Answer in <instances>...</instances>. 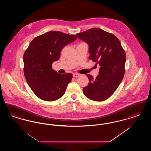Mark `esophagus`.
Here are the masks:
<instances>
[{"label": "esophagus", "instance_id": "34e87169", "mask_svg": "<svg viewBox=\"0 0 151 151\" xmlns=\"http://www.w3.org/2000/svg\"><path fill=\"white\" fill-rule=\"evenodd\" d=\"M79 76H80V75L78 73H75L73 74V78H78V77H79Z\"/></svg>", "mask_w": 151, "mask_h": 151}]
</instances>
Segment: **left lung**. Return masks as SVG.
<instances>
[{
  "instance_id": "1",
  "label": "left lung",
  "mask_w": 151,
  "mask_h": 151,
  "mask_svg": "<svg viewBox=\"0 0 151 151\" xmlns=\"http://www.w3.org/2000/svg\"><path fill=\"white\" fill-rule=\"evenodd\" d=\"M76 36L89 45V59L100 66L95 79L86 75L89 82L83 88V93L91 100H106L114 93L124 77L125 51L116 36L102 29L94 28Z\"/></svg>"
}]
</instances>
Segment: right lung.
<instances>
[{
	"mask_svg": "<svg viewBox=\"0 0 151 151\" xmlns=\"http://www.w3.org/2000/svg\"><path fill=\"white\" fill-rule=\"evenodd\" d=\"M77 37L59 31H50L35 38L24 56V74L28 84L42 100L55 101L62 97L72 73H58L52 64L59 59L62 49Z\"/></svg>",
	"mask_w": 151,
	"mask_h": 151,
	"instance_id": "1",
	"label": "right lung"
}]
</instances>
